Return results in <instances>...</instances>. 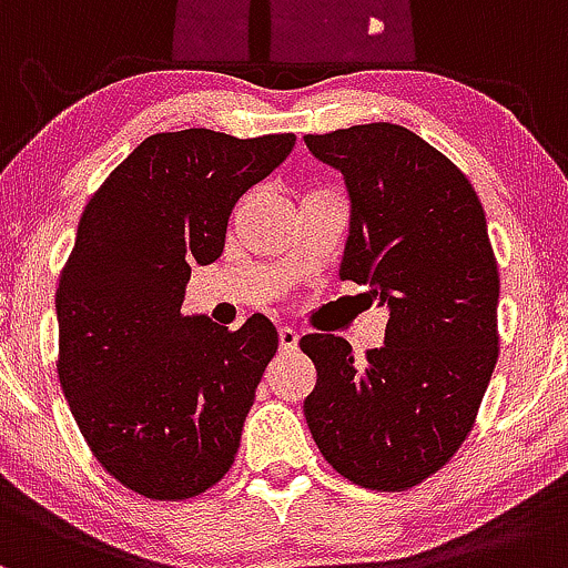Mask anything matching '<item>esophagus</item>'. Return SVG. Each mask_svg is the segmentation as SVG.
I'll use <instances>...</instances> for the list:
<instances>
[{"instance_id": "34e87169", "label": "esophagus", "mask_w": 568, "mask_h": 568, "mask_svg": "<svg viewBox=\"0 0 568 568\" xmlns=\"http://www.w3.org/2000/svg\"><path fill=\"white\" fill-rule=\"evenodd\" d=\"M297 341H301V335H297L295 329H292V327H278V348H282L284 354L295 352Z\"/></svg>"}]
</instances>
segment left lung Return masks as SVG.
I'll return each instance as SVG.
<instances>
[{"mask_svg":"<svg viewBox=\"0 0 568 568\" xmlns=\"http://www.w3.org/2000/svg\"><path fill=\"white\" fill-rule=\"evenodd\" d=\"M305 146L341 171L352 199L341 278L388 308L384 346L365 365L343 337H301L316 365L305 422L337 475L407 490L462 448L499 359L486 212L458 165L403 125L308 133Z\"/></svg>","mask_w":568,"mask_h":568,"instance_id":"obj_1","label":"left lung"}]
</instances>
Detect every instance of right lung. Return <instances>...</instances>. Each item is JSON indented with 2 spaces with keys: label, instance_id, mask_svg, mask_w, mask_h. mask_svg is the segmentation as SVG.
<instances>
[{
  "label": "right lung",
  "instance_id": "right-lung-1",
  "mask_svg": "<svg viewBox=\"0 0 568 568\" xmlns=\"http://www.w3.org/2000/svg\"><path fill=\"white\" fill-rule=\"evenodd\" d=\"M295 133L146 136L88 201L55 290L59 381L95 462L146 499L216 486L278 348L263 314L227 329L184 316L190 265L225 250L235 201Z\"/></svg>",
  "mask_w": 568,
  "mask_h": 568
}]
</instances>
